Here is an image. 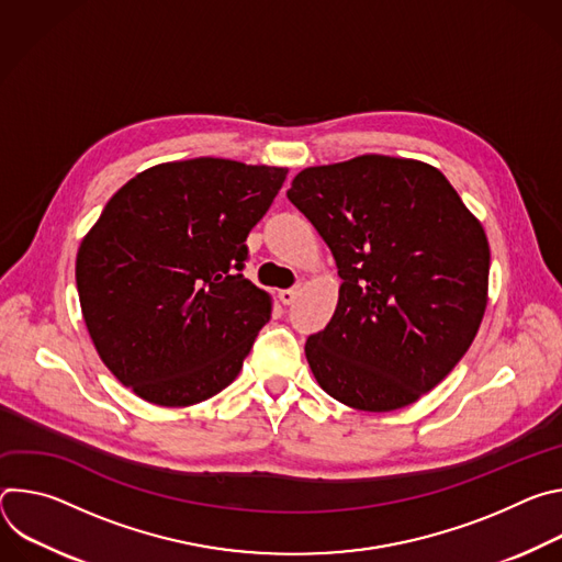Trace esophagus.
I'll list each match as a JSON object with an SVG mask.
<instances>
[{
  "mask_svg": "<svg viewBox=\"0 0 562 562\" xmlns=\"http://www.w3.org/2000/svg\"><path fill=\"white\" fill-rule=\"evenodd\" d=\"M297 293H300L297 289H282V291L278 293V297H280V302H282V304H286V306H289V304H293V302H295Z\"/></svg>",
  "mask_w": 562,
  "mask_h": 562,
  "instance_id": "obj_1",
  "label": "esophagus"
}]
</instances>
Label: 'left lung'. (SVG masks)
Returning a JSON list of instances; mask_svg holds the SVG:
<instances>
[{
    "label": "left lung",
    "instance_id": "8db88e82",
    "mask_svg": "<svg viewBox=\"0 0 562 562\" xmlns=\"http://www.w3.org/2000/svg\"><path fill=\"white\" fill-rule=\"evenodd\" d=\"M286 198L342 278L331 323L304 345L315 380L362 412L416 403L460 362L485 315L483 226L438 169L386 155L304 169Z\"/></svg>",
    "mask_w": 562,
    "mask_h": 562
}]
</instances>
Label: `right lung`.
<instances>
[{
  "label": "right lung",
  "mask_w": 562,
  "mask_h": 562,
  "mask_svg": "<svg viewBox=\"0 0 562 562\" xmlns=\"http://www.w3.org/2000/svg\"><path fill=\"white\" fill-rule=\"evenodd\" d=\"M286 169L195 157L153 167L104 206L77 251L93 345L139 397L189 407L243 369L271 300L243 271L247 235Z\"/></svg>",
  "instance_id": "right-lung-1"
}]
</instances>
